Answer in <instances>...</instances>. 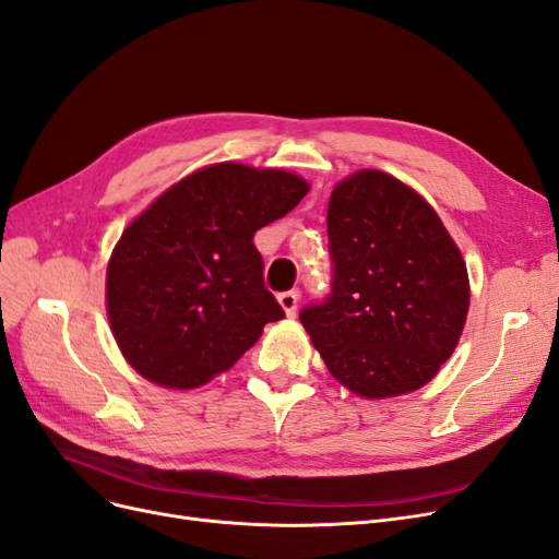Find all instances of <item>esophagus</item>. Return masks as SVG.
Wrapping results in <instances>:
<instances>
[{"mask_svg":"<svg viewBox=\"0 0 559 559\" xmlns=\"http://www.w3.org/2000/svg\"><path fill=\"white\" fill-rule=\"evenodd\" d=\"M298 298H300V294L296 292H284V294H280L277 296V300H280V305L284 307V311H286V317H296V311H298Z\"/></svg>","mask_w":559,"mask_h":559,"instance_id":"1","label":"esophagus"}]
</instances>
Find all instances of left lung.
<instances>
[{
  "label": "left lung",
  "mask_w": 559,
  "mask_h": 559,
  "mask_svg": "<svg viewBox=\"0 0 559 559\" xmlns=\"http://www.w3.org/2000/svg\"><path fill=\"white\" fill-rule=\"evenodd\" d=\"M330 294L300 323L330 373L367 399L429 383L454 353L471 288L436 211L394 176L365 169L328 206Z\"/></svg>",
  "instance_id": "left-lung-1"
}]
</instances>
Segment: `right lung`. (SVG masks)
Returning a JSON list of instances; mask_svg holds the SVG:
<instances>
[{
	"label": "right lung",
	"mask_w": 559,
	"mask_h": 559,
	"mask_svg": "<svg viewBox=\"0 0 559 559\" xmlns=\"http://www.w3.org/2000/svg\"><path fill=\"white\" fill-rule=\"evenodd\" d=\"M307 190L296 174L219 163L155 199L107 267L109 325L126 360L153 383L190 390L284 319L254 234Z\"/></svg>",
	"instance_id": "right-lung-1"
}]
</instances>
